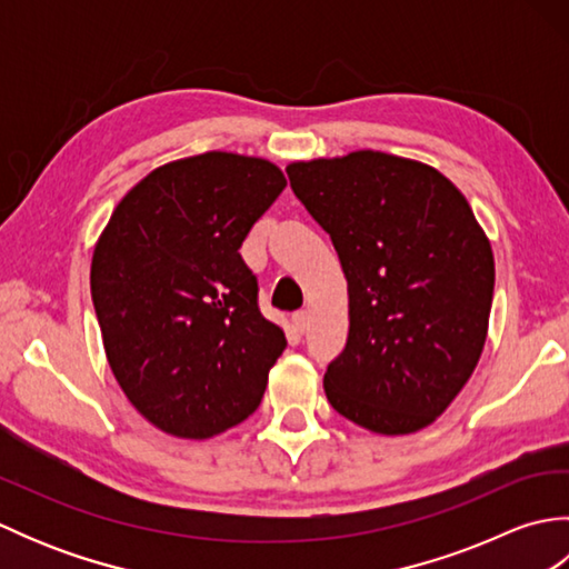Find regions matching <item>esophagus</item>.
Returning <instances> with one entry per match:
<instances>
[{"mask_svg": "<svg viewBox=\"0 0 569 569\" xmlns=\"http://www.w3.org/2000/svg\"><path fill=\"white\" fill-rule=\"evenodd\" d=\"M308 322H310L308 310H296L293 312V325H296L298 332H306L308 330Z\"/></svg>", "mask_w": 569, "mask_h": 569, "instance_id": "obj_1", "label": "esophagus"}]
</instances>
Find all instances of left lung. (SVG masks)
<instances>
[{"label":"left lung","mask_w":569,"mask_h":569,"mask_svg":"<svg viewBox=\"0 0 569 569\" xmlns=\"http://www.w3.org/2000/svg\"><path fill=\"white\" fill-rule=\"evenodd\" d=\"M286 173L347 278L349 335L325 371L328 401L379 435L430 426L465 389L489 330L493 253L467 198L432 166L381 151Z\"/></svg>","instance_id":"obj_1"}]
</instances>
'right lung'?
I'll return each mask as SVG.
<instances>
[{"instance_id":"obj_1","label":"right lung","mask_w":569,"mask_h":569,"mask_svg":"<svg viewBox=\"0 0 569 569\" xmlns=\"http://www.w3.org/2000/svg\"><path fill=\"white\" fill-rule=\"evenodd\" d=\"M286 188L266 159L208 151L156 168L117 204L90 291L114 379L151 426L208 440L259 408L286 335L239 253Z\"/></svg>"}]
</instances>
